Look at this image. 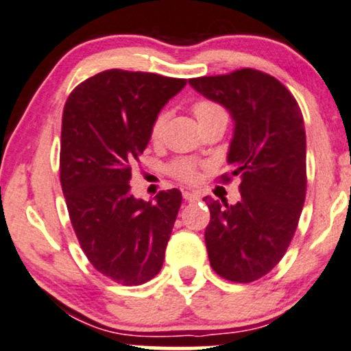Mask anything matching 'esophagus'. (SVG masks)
<instances>
[{
	"label": "esophagus",
	"instance_id": "1",
	"mask_svg": "<svg viewBox=\"0 0 351 351\" xmlns=\"http://www.w3.org/2000/svg\"><path fill=\"white\" fill-rule=\"evenodd\" d=\"M183 197L189 202H196L199 201V193H196V191H183Z\"/></svg>",
	"mask_w": 351,
	"mask_h": 351
}]
</instances>
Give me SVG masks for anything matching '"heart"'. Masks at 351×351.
Returning <instances> with one entry per match:
<instances>
[{"mask_svg":"<svg viewBox=\"0 0 351 351\" xmlns=\"http://www.w3.org/2000/svg\"><path fill=\"white\" fill-rule=\"evenodd\" d=\"M193 114L196 118L199 128L204 124L212 123V121H228L227 110L223 108L220 104H217L214 100L201 99L193 104ZM168 121V113L162 112L157 114V118L154 119L152 128H150V139L154 143H158L163 136V130H165V124ZM170 173L175 178L186 183H193L197 178V163L189 160V158H178L170 165Z\"/></svg>","mask_w":351,"mask_h":351,"instance_id":"1","label":"heart"}]
</instances>
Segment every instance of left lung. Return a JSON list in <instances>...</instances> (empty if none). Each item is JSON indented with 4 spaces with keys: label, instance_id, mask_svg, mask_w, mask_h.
Masks as SVG:
<instances>
[{
    "label": "left lung",
    "instance_id": "obj_1",
    "mask_svg": "<svg viewBox=\"0 0 351 351\" xmlns=\"http://www.w3.org/2000/svg\"><path fill=\"white\" fill-rule=\"evenodd\" d=\"M199 94L223 105L234 121L228 163L241 199L234 206L204 197L210 221L206 246L212 269L250 283L280 263L298 227L306 197V132L291 92L270 74L243 68L189 79Z\"/></svg>",
    "mask_w": 351,
    "mask_h": 351
}]
</instances>
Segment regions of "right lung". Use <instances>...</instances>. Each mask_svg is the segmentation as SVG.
<instances>
[{"mask_svg":"<svg viewBox=\"0 0 351 351\" xmlns=\"http://www.w3.org/2000/svg\"><path fill=\"white\" fill-rule=\"evenodd\" d=\"M186 79L108 69L71 92L63 110L60 181L69 219L88 263L124 287L160 272L181 206L176 188L155 202L131 194L132 167L150 128Z\"/></svg>","mask_w":351,"mask_h":351,"instance_id":"1","label":"right lung"}]
</instances>
